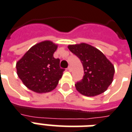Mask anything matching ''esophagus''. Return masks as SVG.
<instances>
[{
    "instance_id": "34e87169",
    "label": "esophagus",
    "mask_w": 132,
    "mask_h": 132,
    "mask_svg": "<svg viewBox=\"0 0 132 132\" xmlns=\"http://www.w3.org/2000/svg\"><path fill=\"white\" fill-rule=\"evenodd\" d=\"M67 71H69V72H71V70H72V69H71V67H67Z\"/></svg>"
}]
</instances>
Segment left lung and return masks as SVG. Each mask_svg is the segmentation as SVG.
<instances>
[{
	"mask_svg": "<svg viewBox=\"0 0 132 132\" xmlns=\"http://www.w3.org/2000/svg\"><path fill=\"white\" fill-rule=\"evenodd\" d=\"M67 47L84 66L83 79L75 84L77 90L87 97L104 93L113 80L115 68L111 61L102 51L88 44H70Z\"/></svg>",
	"mask_w": 132,
	"mask_h": 132,
	"instance_id": "1",
	"label": "left lung"
}]
</instances>
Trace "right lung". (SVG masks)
I'll return each instance as SVG.
<instances>
[{
	"mask_svg": "<svg viewBox=\"0 0 132 132\" xmlns=\"http://www.w3.org/2000/svg\"><path fill=\"white\" fill-rule=\"evenodd\" d=\"M58 46L50 40L40 42L16 62L18 77L30 90L46 93L56 88L65 71L60 67V60L53 57Z\"/></svg>",
	"mask_w": 132,
	"mask_h": 132,
	"instance_id": "obj_1",
	"label": "right lung"
}]
</instances>
